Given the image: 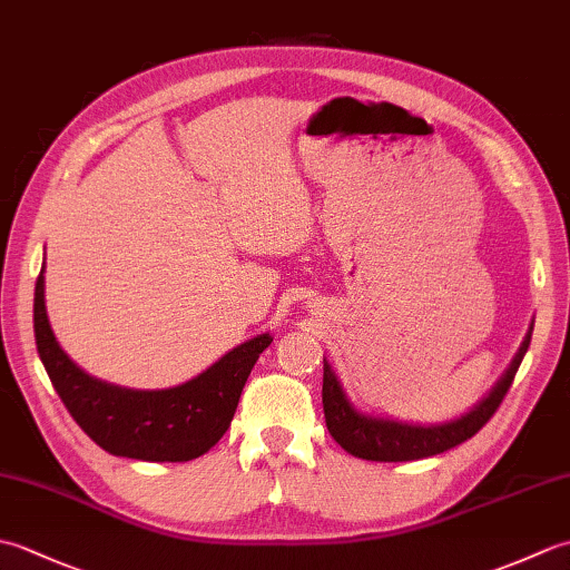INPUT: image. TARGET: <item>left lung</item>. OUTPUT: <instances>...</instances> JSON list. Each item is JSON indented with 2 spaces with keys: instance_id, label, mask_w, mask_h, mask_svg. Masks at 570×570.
<instances>
[{
  "instance_id": "obj_1",
  "label": "left lung",
  "mask_w": 570,
  "mask_h": 570,
  "mask_svg": "<svg viewBox=\"0 0 570 570\" xmlns=\"http://www.w3.org/2000/svg\"><path fill=\"white\" fill-rule=\"evenodd\" d=\"M534 321L529 323V331L512 357L510 367L502 372V377L492 384V390L472 404L465 414L441 423H414L399 421L392 416H374L355 409L350 402L341 380L335 377L331 362L323 357V411L325 426L333 439L341 443L350 455L362 460H380V463H402V460H419L429 455H439L443 451L465 443L472 439L490 416L498 411L507 390L512 386L514 374L522 365V360L531 343Z\"/></svg>"
}]
</instances>
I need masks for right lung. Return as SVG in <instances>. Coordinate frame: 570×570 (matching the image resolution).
Returning a JSON list of instances; mask_svg holds the SVG:
<instances>
[{
    "instance_id": "1",
    "label": "right lung",
    "mask_w": 570,
    "mask_h": 570,
    "mask_svg": "<svg viewBox=\"0 0 570 570\" xmlns=\"http://www.w3.org/2000/svg\"><path fill=\"white\" fill-rule=\"evenodd\" d=\"M46 262L36 278L33 333L39 357L70 416L102 451L149 463H184L223 439L242 386L274 337L239 343L196 377L168 390H129L92 377L58 345L46 313Z\"/></svg>"
}]
</instances>
